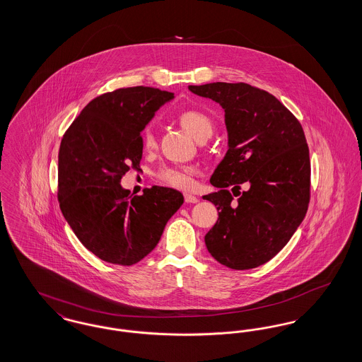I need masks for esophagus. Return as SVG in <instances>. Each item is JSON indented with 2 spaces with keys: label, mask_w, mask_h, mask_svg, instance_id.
<instances>
[{
  "label": "esophagus",
  "mask_w": 362,
  "mask_h": 362,
  "mask_svg": "<svg viewBox=\"0 0 362 362\" xmlns=\"http://www.w3.org/2000/svg\"><path fill=\"white\" fill-rule=\"evenodd\" d=\"M185 201L187 204H197L199 199L195 195H192V194H185Z\"/></svg>",
  "instance_id": "1"
}]
</instances>
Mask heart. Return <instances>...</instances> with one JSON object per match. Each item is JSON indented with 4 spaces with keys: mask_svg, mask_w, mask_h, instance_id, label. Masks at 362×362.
Masks as SVG:
<instances>
[{
    "mask_svg": "<svg viewBox=\"0 0 362 362\" xmlns=\"http://www.w3.org/2000/svg\"><path fill=\"white\" fill-rule=\"evenodd\" d=\"M177 119L182 127L197 141L209 138L213 133V122L202 111L185 110L177 115ZM141 141L145 149H152L155 146V134L151 126L142 132ZM194 173L195 170L192 167H164L158 171L157 176L165 185L185 189L192 186Z\"/></svg>",
    "mask_w": 362,
    "mask_h": 362,
    "instance_id": "obj_1",
    "label": "heart"
}]
</instances>
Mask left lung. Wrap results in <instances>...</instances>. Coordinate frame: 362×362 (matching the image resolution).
<instances>
[{
  "instance_id": "left-lung-1",
  "label": "left lung",
  "mask_w": 362,
  "mask_h": 362,
  "mask_svg": "<svg viewBox=\"0 0 362 362\" xmlns=\"http://www.w3.org/2000/svg\"><path fill=\"white\" fill-rule=\"evenodd\" d=\"M225 112L228 151L204 195L218 220L205 236L210 255L229 269L274 258L303 223L310 202V151L300 122L273 95L238 83L189 86ZM246 189L240 194V186ZM230 189L241 197L231 204Z\"/></svg>"
}]
</instances>
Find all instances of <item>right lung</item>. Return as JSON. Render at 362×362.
<instances>
[{
	"mask_svg": "<svg viewBox=\"0 0 362 362\" xmlns=\"http://www.w3.org/2000/svg\"><path fill=\"white\" fill-rule=\"evenodd\" d=\"M173 93L133 86L86 104L61 141L58 201L70 228L104 262L132 266L153 251L183 205L177 189L155 186L130 197L122 176L142 157L141 132Z\"/></svg>",
	"mask_w": 362,
	"mask_h": 362,
	"instance_id": "obj_1",
	"label": "right lung"
}]
</instances>
